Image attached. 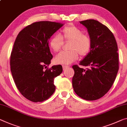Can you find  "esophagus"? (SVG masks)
I'll use <instances>...</instances> for the list:
<instances>
[{"label": "esophagus", "mask_w": 127, "mask_h": 127, "mask_svg": "<svg viewBox=\"0 0 127 127\" xmlns=\"http://www.w3.org/2000/svg\"><path fill=\"white\" fill-rule=\"evenodd\" d=\"M62 67H63V70H66L69 67V66H67V65H63L62 66Z\"/></svg>", "instance_id": "34e87169"}]
</instances>
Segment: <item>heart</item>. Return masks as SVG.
<instances>
[{
	"label": "heart",
	"mask_w": 127,
	"mask_h": 127,
	"mask_svg": "<svg viewBox=\"0 0 127 127\" xmlns=\"http://www.w3.org/2000/svg\"><path fill=\"white\" fill-rule=\"evenodd\" d=\"M64 41H70L67 52H61L54 58V63L58 65H69L79 57L88 55L92 48V40L88 34H83V31L74 25H68L62 29L60 36L56 34L50 38L49 47L52 51L57 52L61 49Z\"/></svg>",
	"instance_id": "1"
}]
</instances>
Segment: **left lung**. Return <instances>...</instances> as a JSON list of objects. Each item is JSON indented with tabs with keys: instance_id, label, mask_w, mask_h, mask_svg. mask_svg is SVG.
Returning <instances> with one entry per match:
<instances>
[{
	"instance_id": "8db88e82",
	"label": "left lung",
	"mask_w": 127,
	"mask_h": 127,
	"mask_svg": "<svg viewBox=\"0 0 127 127\" xmlns=\"http://www.w3.org/2000/svg\"><path fill=\"white\" fill-rule=\"evenodd\" d=\"M92 40V48L79 65H73L72 85L74 92L87 100H97L110 90L119 70L118 45L112 32L98 21H79Z\"/></svg>"
}]
</instances>
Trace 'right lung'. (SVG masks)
<instances>
[{"label":"right lung","instance_id":"right-lung-1","mask_svg":"<svg viewBox=\"0 0 127 127\" xmlns=\"http://www.w3.org/2000/svg\"><path fill=\"white\" fill-rule=\"evenodd\" d=\"M62 25L35 22L21 30L15 40L10 57L11 73L17 89L31 102H43L55 91L54 79L62 73V67H48L53 58L49 40Z\"/></svg>","mask_w":127,"mask_h":127}]
</instances>
